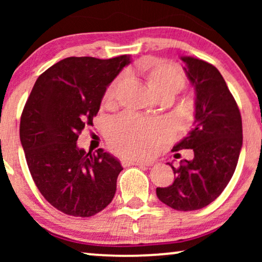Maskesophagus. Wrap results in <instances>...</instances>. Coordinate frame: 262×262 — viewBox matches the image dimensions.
<instances>
[{
	"instance_id": "34e87169",
	"label": "esophagus",
	"mask_w": 262,
	"mask_h": 262,
	"mask_svg": "<svg viewBox=\"0 0 262 262\" xmlns=\"http://www.w3.org/2000/svg\"><path fill=\"white\" fill-rule=\"evenodd\" d=\"M123 164H125V166H145V167H149V166H151V162H149V161L137 160V159H124Z\"/></svg>"
}]
</instances>
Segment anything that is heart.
Wrapping results in <instances>:
<instances>
[{"label":"heart","instance_id":"b5f03b06","mask_svg":"<svg viewBox=\"0 0 262 262\" xmlns=\"http://www.w3.org/2000/svg\"><path fill=\"white\" fill-rule=\"evenodd\" d=\"M118 77L105 93V101L111 102L116 99L120 83ZM148 82L154 92L181 91L185 85L184 74L178 67L168 63H157L148 73ZM168 132L163 121L151 118L139 117L126 112L111 121L108 138L114 150L128 156H146L155 151Z\"/></svg>","mask_w":262,"mask_h":262}]
</instances>
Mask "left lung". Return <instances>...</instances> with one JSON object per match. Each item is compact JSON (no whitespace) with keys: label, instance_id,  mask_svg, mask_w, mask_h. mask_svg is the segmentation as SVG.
<instances>
[{"label":"left lung","instance_id":"obj_1","mask_svg":"<svg viewBox=\"0 0 262 262\" xmlns=\"http://www.w3.org/2000/svg\"><path fill=\"white\" fill-rule=\"evenodd\" d=\"M184 70L195 91L194 124L173 151L192 149V160L173 167L174 181L157 187L161 202L178 211L203 209L224 191L242 148V119L223 76L212 64L184 56Z\"/></svg>","mask_w":262,"mask_h":262}]
</instances>
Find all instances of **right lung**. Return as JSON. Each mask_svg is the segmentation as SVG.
<instances>
[{
  "mask_svg": "<svg viewBox=\"0 0 262 262\" xmlns=\"http://www.w3.org/2000/svg\"><path fill=\"white\" fill-rule=\"evenodd\" d=\"M130 62L126 55L68 57L38 77L27 99L20 141L28 169L42 196L63 213L94 216L116 194L119 161L102 149L85 152L76 142L93 125L106 88Z\"/></svg>",
  "mask_w": 262,
  "mask_h": 262,
  "instance_id": "add662e5",
  "label": "right lung"
}]
</instances>
